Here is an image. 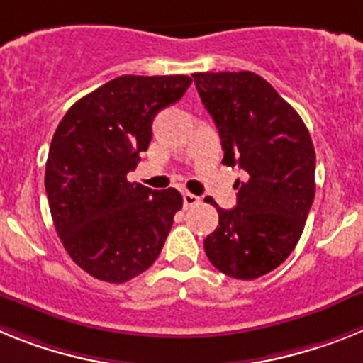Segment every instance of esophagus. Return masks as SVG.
Returning a JSON list of instances; mask_svg holds the SVG:
<instances>
[{
	"label": "esophagus",
	"mask_w": 363,
	"mask_h": 363,
	"mask_svg": "<svg viewBox=\"0 0 363 363\" xmlns=\"http://www.w3.org/2000/svg\"><path fill=\"white\" fill-rule=\"evenodd\" d=\"M182 201H184V206L190 208V206H195V204H199L201 199L197 197V195L190 194V191H186L184 195H182Z\"/></svg>",
	"instance_id": "esophagus-1"
}]
</instances>
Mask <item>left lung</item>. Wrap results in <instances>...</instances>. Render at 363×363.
Wrapping results in <instances>:
<instances>
[{
	"label": "left lung",
	"mask_w": 363,
	"mask_h": 363,
	"mask_svg": "<svg viewBox=\"0 0 363 363\" xmlns=\"http://www.w3.org/2000/svg\"><path fill=\"white\" fill-rule=\"evenodd\" d=\"M194 80L219 131L223 164L245 172L234 184L235 208L216 204L219 226L204 252L226 276L256 279L301 238L316 191L313 140L294 107L256 72H195Z\"/></svg>",
	"instance_id": "obj_1"
}]
</instances>
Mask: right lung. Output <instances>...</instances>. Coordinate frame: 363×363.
I'll list each match as a JSON object with an SVG mask.
<instances>
[{
	"instance_id": "obj_1",
	"label": "right lung",
	"mask_w": 363,
	"mask_h": 363,
	"mask_svg": "<svg viewBox=\"0 0 363 363\" xmlns=\"http://www.w3.org/2000/svg\"><path fill=\"white\" fill-rule=\"evenodd\" d=\"M191 78L107 82L71 106L45 164L50 216L71 259L96 279L125 283L155 263L182 208L175 188L129 182L151 143L157 113L182 99Z\"/></svg>"
}]
</instances>
